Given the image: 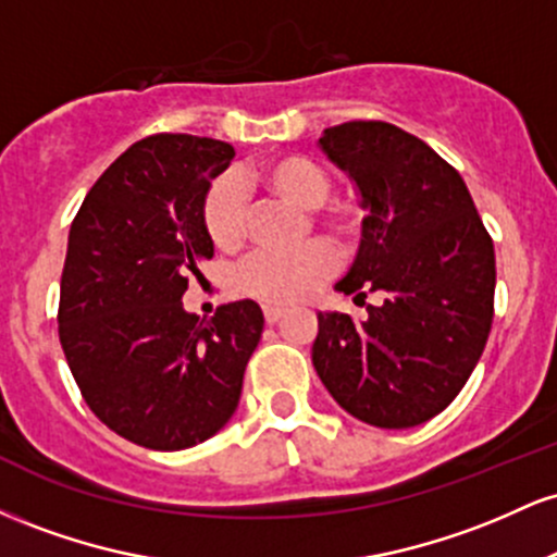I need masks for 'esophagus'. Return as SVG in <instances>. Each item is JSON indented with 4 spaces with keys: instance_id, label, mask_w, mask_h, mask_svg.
<instances>
[{
    "instance_id": "1",
    "label": "esophagus",
    "mask_w": 557,
    "mask_h": 557,
    "mask_svg": "<svg viewBox=\"0 0 557 557\" xmlns=\"http://www.w3.org/2000/svg\"><path fill=\"white\" fill-rule=\"evenodd\" d=\"M285 317V309L283 306H264V319L270 324H274V322H280V319Z\"/></svg>"
}]
</instances>
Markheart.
I'll return each instance as SVG.
<instances>
[{
    "label": "heart",
    "mask_w": 557,
    "mask_h": 557,
    "mask_svg": "<svg viewBox=\"0 0 557 557\" xmlns=\"http://www.w3.org/2000/svg\"><path fill=\"white\" fill-rule=\"evenodd\" d=\"M246 183L257 185L267 194L306 212L309 225L330 240H348L356 233L354 209L345 203L327 201L330 175L314 159L300 154H283L261 162L246 175ZM203 227L212 243L222 251L240 246L246 233V207L238 183L220 177L203 198ZM332 257L324 246L309 243L298 251L259 253L243 267L240 287L248 296L264 304H296L309 296L327 277Z\"/></svg>",
    "instance_id": "obj_1"
}]
</instances>
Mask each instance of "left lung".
<instances>
[{
  "label": "left lung",
  "instance_id": "obj_1",
  "mask_svg": "<svg viewBox=\"0 0 557 557\" xmlns=\"http://www.w3.org/2000/svg\"><path fill=\"white\" fill-rule=\"evenodd\" d=\"M319 149L367 212L335 290L374 293L380 304L367 306L363 322L319 311L311 361L337 406L363 424H424L461 393L487 345L495 248L463 177L398 125L327 127Z\"/></svg>",
  "mask_w": 557,
  "mask_h": 557
}]
</instances>
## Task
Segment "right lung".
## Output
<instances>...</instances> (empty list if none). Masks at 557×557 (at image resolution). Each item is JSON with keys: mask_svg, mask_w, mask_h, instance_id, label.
<instances>
[{"mask_svg": "<svg viewBox=\"0 0 557 557\" xmlns=\"http://www.w3.org/2000/svg\"><path fill=\"white\" fill-rule=\"evenodd\" d=\"M225 140L159 133L120 154L70 225L60 343L88 408L131 443L185 450L235 413L264 314L235 300L185 311L190 274L214 257L203 198L233 162Z\"/></svg>", "mask_w": 557, "mask_h": 557, "instance_id": "obj_1", "label": "right lung"}]
</instances>
